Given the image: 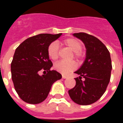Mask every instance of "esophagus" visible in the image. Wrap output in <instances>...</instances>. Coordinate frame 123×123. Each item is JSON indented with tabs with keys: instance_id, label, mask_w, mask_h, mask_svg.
I'll return each instance as SVG.
<instances>
[{
	"instance_id": "obj_1",
	"label": "esophagus",
	"mask_w": 123,
	"mask_h": 123,
	"mask_svg": "<svg viewBox=\"0 0 123 123\" xmlns=\"http://www.w3.org/2000/svg\"><path fill=\"white\" fill-rule=\"evenodd\" d=\"M68 77V76H67V75H64V74L62 75V78H64V79H66V78H67Z\"/></svg>"
}]
</instances>
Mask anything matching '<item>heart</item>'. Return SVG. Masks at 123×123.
<instances>
[{
    "label": "heart",
    "instance_id": "heart-1",
    "mask_svg": "<svg viewBox=\"0 0 123 123\" xmlns=\"http://www.w3.org/2000/svg\"><path fill=\"white\" fill-rule=\"evenodd\" d=\"M62 45L68 47L73 51L72 58H74L78 61L80 62L85 58L86 51L82 49L83 43L82 41L76 37H69L64 39L61 41ZM47 54L49 58L53 61L59 59L60 55V48L56 42H52L47 47ZM76 64L74 61H61L56 62L54 68L57 72L62 74H68L76 69Z\"/></svg>",
    "mask_w": 123,
    "mask_h": 123
}]
</instances>
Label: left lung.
Returning a JSON list of instances; mask_svg holds the SVG:
<instances>
[{
    "instance_id": "obj_1",
    "label": "left lung",
    "mask_w": 123,
    "mask_h": 123,
    "mask_svg": "<svg viewBox=\"0 0 123 123\" xmlns=\"http://www.w3.org/2000/svg\"><path fill=\"white\" fill-rule=\"evenodd\" d=\"M82 41L86 48V58L76 74V85L68 90L72 100L87 105L95 103L106 91L110 78L112 64L109 51L99 39L86 33L73 34Z\"/></svg>"
}]
</instances>
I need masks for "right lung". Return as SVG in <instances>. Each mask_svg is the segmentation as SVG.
Here are the masks:
<instances>
[{
  "mask_svg": "<svg viewBox=\"0 0 123 123\" xmlns=\"http://www.w3.org/2000/svg\"><path fill=\"white\" fill-rule=\"evenodd\" d=\"M61 35H34L16 49L11 62L12 80L15 90L26 103H41L48 96L53 84L62 78L59 72L50 70L53 63L47 54L49 45ZM41 72L43 75H40Z\"/></svg>",
  "mask_w": 123,
  "mask_h": 123,
  "instance_id": "obj_1",
  "label": "right lung"
}]
</instances>
